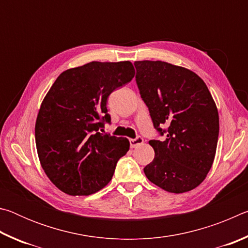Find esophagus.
<instances>
[{
    "label": "esophagus",
    "instance_id": "obj_1",
    "mask_svg": "<svg viewBox=\"0 0 248 248\" xmlns=\"http://www.w3.org/2000/svg\"><path fill=\"white\" fill-rule=\"evenodd\" d=\"M129 142H130V146H131V148H136V146H138V145L143 144L144 140L142 137H137L136 139H130Z\"/></svg>",
    "mask_w": 248,
    "mask_h": 248
}]
</instances>
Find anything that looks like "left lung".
I'll use <instances>...</instances> for the list:
<instances>
[{
  "instance_id": "left-lung-1",
  "label": "left lung",
  "mask_w": 248,
  "mask_h": 248,
  "mask_svg": "<svg viewBox=\"0 0 248 248\" xmlns=\"http://www.w3.org/2000/svg\"><path fill=\"white\" fill-rule=\"evenodd\" d=\"M141 98L163 141L150 140L154 159L144 167L151 183L174 194L203 182L216 156L219 114L205 83L192 71L163 61H136Z\"/></svg>"
}]
</instances>
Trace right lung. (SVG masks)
<instances>
[{"label": "right lung", "instance_id": "add662e5", "mask_svg": "<svg viewBox=\"0 0 248 248\" xmlns=\"http://www.w3.org/2000/svg\"><path fill=\"white\" fill-rule=\"evenodd\" d=\"M134 73L129 61H93L62 72L46 95L36 120V146L45 173L61 191L89 196L111 180L130 143L100 132L110 124L106 103Z\"/></svg>", "mask_w": 248, "mask_h": 248}]
</instances>
